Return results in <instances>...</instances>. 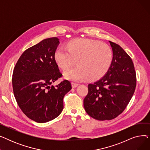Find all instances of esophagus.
Here are the masks:
<instances>
[{
	"label": "esophagus",
	"mask_w": 150,
	"mask_h": 150,
	"mask_svg": "<svg viewBox=\"0 0 150 150\" xmlns=\"http://www.w3.org/2000/svg\"><path fill=\"white\" fill-rule=\"evenodd\" d=\"M78 85H79V84H78V83H75V82H72V88H76V87H77Z\"/></svg>",
	"instance_id": "obj_1"
}]
</instances>
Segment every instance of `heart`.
Here are the masks:
<instances>
[{"label": "heart", "mask_w": 150, "mask_h": 150, "mask_svg": "<svg viewBox=\"0 0 150 150\" xmlns=\"http://www.w3.org/2000/svg\"><path fill=\"white\" fill-rule=\"evenodd\" d=\"M113 58L109 45L89 39H77L69 43L67 48L61 47L54 52V58L64 70L76 62L78 65L67 70L64 76L74 81L98 80L109 69Z\"/></svg>", "instance_id": "obj_1"}]
</instances>
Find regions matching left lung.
Returning <instances> with one entry per match:
<instances>
[{
    "instance_id": "1",
    "label": "left lung",
    "mask_w": 150,
    "mask_h": 150,
    "mask_svg": "<svg viewBox=\"0 0 150 150\" xmlns=\"http://www.w3.org/2000/svg\"><path fill=\"white\" fill-rule=\"evenodd\" d=\"M111 44L113 58L107 74L88 85L84 99L86 112L98 120H110L123 112L136 86V74L131 57L115 42Z\"/></svg>"
}]
</instances>
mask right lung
Returning <instances> with one entry per match:
<instances>
[{
  "instance_id": "obj_1",
  "label": "right lung",
  "mask_w": 150,
  "mask_h": 150,
  "mask_svg": "<svg viewBox=\"0 0 150 150\" xmlns=\"http://www.w3.org/2000/svg\"><path fill=\"white\" fill-rule=\"evenodd\" d=\"M57 37L45 39L23 52L13 70L14 96L24 114L38 123H45L62 112L63 98L72 89L65 80L51 86L62 75L54 58Z\"/></svg>"
}]
</instances>
